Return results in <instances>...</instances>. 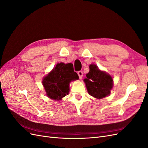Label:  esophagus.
Instances as JSON below:
<instances>
[{"label": "esophagus", "mask_w": 148, "mask_h": 148, "mask_svg": "<svg viewBox=\"0 0 148 148\" xmlns=\"http://www.w3.org/2000/svg\"><path fill=\"white\" fill-rule=\"evenodd\" d=\"M78 76H79V79H82V77H83V71H79L78 72Z\"/></svg>", "instance_id": "1"}]
</instances>
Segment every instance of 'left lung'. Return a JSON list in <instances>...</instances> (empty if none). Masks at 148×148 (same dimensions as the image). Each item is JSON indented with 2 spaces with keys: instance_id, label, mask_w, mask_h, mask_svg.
I'll list each match as a JSON object with an SVG mask.
<instances>
[{
  "instance_id": "1",
  "label": "left lung",
  "mask_w": 148,
  "mask_h": 148,
  "mask_svg": "<svg viewBox=\"0 0 148 148\" xmlns=\"http://www.w3.org/2000/svg\"><path fill=\"white\" fill-rule=\"evenodd\" d=\"M89 71L84 82L89 95L102 99L110 95L114 86L113 78L105 71L101 70L96 64L89 65Z\"/></svg>"
}]
</instances>
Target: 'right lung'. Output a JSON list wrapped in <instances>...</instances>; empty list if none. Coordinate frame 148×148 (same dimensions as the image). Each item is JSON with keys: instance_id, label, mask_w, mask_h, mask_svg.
Returning a JSON list of instances; mask_svg holds the SVG:
<instances>
[{"instance_id": "add662e5", "label": "right lung", "mask_w": 148, "mask_h": 148, "mask_svg": "<svg viewBox=\"0 0 148 148\" xmlns=\"http://www.w3.org/2000/svg\"><path fill=\"white\" fill-rule=\"evenodd\" d=\"M78 79V75L74 71L72 65L60 62L43 78L42 84L49 98L60 101L69 95L70 82Z\"/></svg>"}]
</instances>
